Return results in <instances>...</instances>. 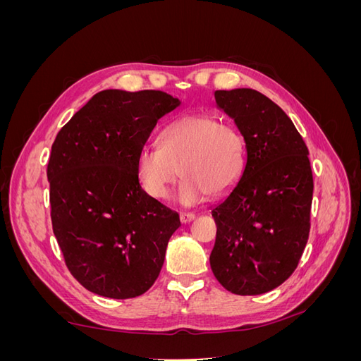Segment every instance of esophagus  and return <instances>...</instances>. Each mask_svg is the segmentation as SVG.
I'll return each mask as SVG.
<instances>
[{
    "instance_id": "esophagus-1",
    "label": "esophagus",
    "mask_w": 361,
    "mask_h": 361,
    "mask_svg": "<svg viewBox=\"0 0 361 361\" xmlns=\"http://www.w3.org/2000/svg\"><path fill=\"white\" fill-rule=\"evenodd\" d=\"M194 218H195V215H194L192 212H182V214H180V221H182L183 224H187V223L192 221Z\"/></svg>"
}]
</instances>
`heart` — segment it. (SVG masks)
<instances>
[{"instance_id":"obj_1","label":"heart","mask_w":361,"mask_h":361,"mask_svg":"<svg viewBox=\"0 0 361 361\" xmlns=\"http://www.w3.org/2000/svg\"><path fill=\"white\" fill-rule=\"evenodd\" d=\"M244 169V140L239 130L207 114H188L173 120L161 134V147H141L135 173L143 190L164 199L170 185L183 176L174 200L185 206L231 191Z\"/></svg>"}]
</instances>
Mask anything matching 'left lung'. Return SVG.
I'll list each match as a JSON object with an SVG mask.
<instances>
[{"label":"left lung","mask_w":361,"mask_h":361,"mask_svg":"<svg viewBox=\"0 0 361 361\" xmlns=\"http://www.w3.org/2000/svg\"><path fill=\"white\" fill-rule=\"evenodd\" d=\"M214 96L244 138L245 164L235 187L212 206L211 268L228 292L260 295L290 277L307 244L309 150L288 114L265 94L233 89Z\"/></svg>","instance_id":"1"}]
</instances>
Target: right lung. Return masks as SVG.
<instances>
[{"instance_id": "add662e5", "label": "right lung", "mask_w": 361, "mask_h": 361, "mask_svg": "<svg viewBox=\"0 0 361 361\" xmlns=\"http://www.w3.org/2000/svg\"><path fill=\"white\" fill-rule=\"evenodd\" d=\"M182 102L159 90L96 93L64 125L48 164L52 231L72 276L101 297L154 285L179 214L141 188L135 161L158 120Z\"/></svg>"}]
</instances>
